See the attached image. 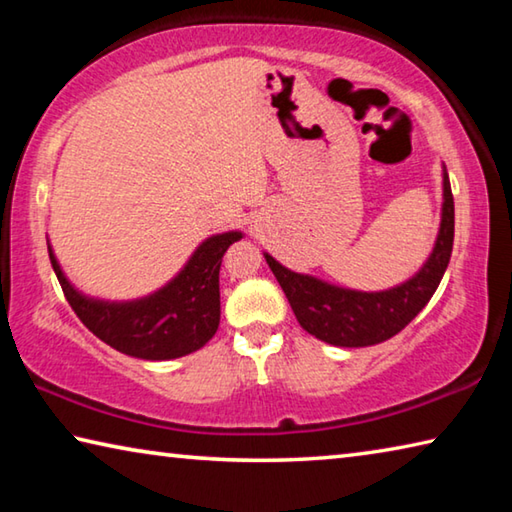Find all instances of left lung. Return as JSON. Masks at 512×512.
Listing matches in <instances>:
<instances>
[{
	"label": "left lung",
	"mask_w": 512,
	"mask_h": 512,
	"mask_svg": "<svg viewBox=\"0 0 512 512\" xmlns=\"http://www.w3.org/2000/svg\"><path fill=\"white\" fill-rule=\"evenodd\" d=\"M443 196V221L431 257L418 275L395 289L377 293L341 289L311 275L293 273L271 255H264L302 329L339 348H366L402 332L436 293L452 257L454 196L447 171L443 176Z\"/></svg>",
	"instance_id": "left-lung-1"
}]
</instances>
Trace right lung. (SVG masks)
Wrapping results in <instances>:
<instances>
[{
  "mask_svg": "<svg viewBox=\"0 0 512 512\" xmlns=\"http://www.w3.org/2000/svg\"><path fill=\"white\" fill-rule=\"evenodd\" d=\"M241 232H225L203 241L176 280L153 296L135 302H101L81 296L49 259L69 307L90 332L128 357L164 361L178 359L212 339L221 320V259Z\"/></svg>",
  "mask_w": 512,
  "mask_h": 512,
  "instance_id": "add662e5",
  "label": "right lung"
}]
</instances>
